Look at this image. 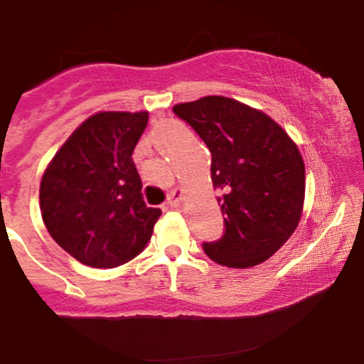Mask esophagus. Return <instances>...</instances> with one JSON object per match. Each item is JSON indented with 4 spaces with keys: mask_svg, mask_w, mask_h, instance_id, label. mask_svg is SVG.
<instances>
[{
    "mask_svg": "<svg viewBox=\"0 0 364 364\" xmlns=\"http://www.w3.org/2000/svg\"><path fill=\"white\" fill-rule=\"evenodd\" d=\"M183 202V190L179 186L174 188L173 191H171L169 196H168V202H166V205L171 207V208H176L181 205Z\"/></svg>",
    "mask_w": 364,
    "mask_h": 364,
    "instance_id": "esophagus-1",
    "label": "esophagus"
}]
</instances>
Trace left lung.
Instances as JSON below:
<instances>
[{"instance_id":"1","label":"left lung","mask_w":364,"mask_h":364,"mask_svg":"<svg viewBox=\"0 0 364 364\" xmlns=\"http://www.w3.org/2000/svg\"><path fill=\"white\" fill-rule=\"evenodd\" d=\"M173 111L205 141L220 191L224 235L203 243V252L232 269L265 262L301 219L304 162L296 144L265 112L223 95L176 104Z\"/></svg>"}]
</instances>
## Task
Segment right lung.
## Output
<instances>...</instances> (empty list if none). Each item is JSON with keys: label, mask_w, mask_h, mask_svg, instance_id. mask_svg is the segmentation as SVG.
Listing matches in <instances>:
<instances>
[{"label": "right lung", "mask_w": 364, "mask_h": 364, "mask_svg": "<svg viewBox=\"0 0 364 364\" xmlns=\"http://www.w3.org/2000/svg\"><path fill=\"white\" fill-rule=\"evenodd\" d=\"M149 112H97L49 162L41 181V214L49 235L83 265L111 269L149 243L161 208L147 207L133 149Z\"/></svg>", "instance_id": "right-lung-1"}]
</instances>
